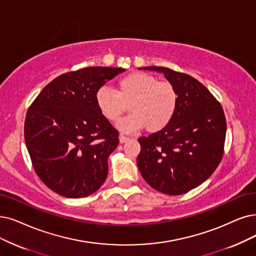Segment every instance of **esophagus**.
<instances>
[{"label": "esophagus", "mask_w": 256, "mask_h": 256, "mask_svg": "<svg viewBox=\"0 0 256 256\" xmlns=\"http://www.w3.org/2000/svg\"><path fill=\"white\" fill-rule=\"evenodd\" d=\"M118 140H120V144H124V142H126L129 140V138H127V136H118Z\"/></svg>", "instance_id": "obj_1"}]
</instances>
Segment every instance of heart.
<instances>
[{"label": "heart", "instance_id": "obj_1", "mask_svg": "<svg viewBox=\"0 0 256 256\" xmlns=\"http://www.w3.org/2000/svg\"><path fill=\"white\" fill-rule=\"evenodd\" d=\"M116 90L103 86L96 94L100 116L116 122L130 103L132 114L118 124L120 131L134 134L144 127L149 132L166 128L178 108V92L170 82L158 80L152 74L134 71L118 80Z\"/></svg>", "mask_w": 256, "mask_h": 256}]
</instances>
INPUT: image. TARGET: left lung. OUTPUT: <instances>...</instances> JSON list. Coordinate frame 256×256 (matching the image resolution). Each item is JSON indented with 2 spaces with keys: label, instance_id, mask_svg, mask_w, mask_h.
Returning <instances> with one entry per match:
<instances>
[{
  "label": "left lung",
  "instance_id": "left-lung-1",
  "mask_svg": "<svg viewBox=\"0 0 256 256\" xmlns=\"http://www.w3.org/2000/svg\"><path fill=\"white\" fill-rule=\"evenodd\" d=\"M140 69L162 74L178 92L170 124L138 138L136 162L149 186L180 196L200 186L216 171L224 154L227 124L222 105L194 78L166 67Z\"/></svg>",
  "mask_w": 256,
  "mask_h": 256
}]
</instances>
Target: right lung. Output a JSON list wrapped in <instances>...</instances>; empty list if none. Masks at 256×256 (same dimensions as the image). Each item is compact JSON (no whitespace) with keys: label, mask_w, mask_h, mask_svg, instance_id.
<instances>
[{"label":"right lung","mask_w":256,"mask_h":256,"mask_svg":"<svg viewBox=\"0 0 256 256\" xmlns=\"http://www.w3.org/2000/svg\"><path fill=\"white\" fill-rule=\"evenodd\" d=\"M124 68L87 67L45 86L29 107L26 147L38 176L60 196L85 198L103 185L118 132L100 116L96 94Z\"/></svg>","instance_id":"add662e5"}]
</instances>
